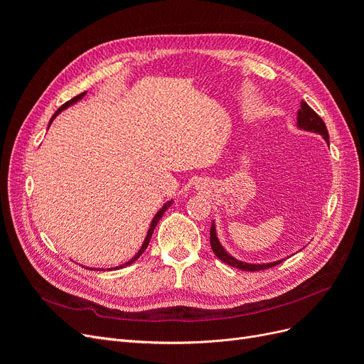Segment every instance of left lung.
Segmentation results:
<instances>
[{
	"instance_id": "left-lung-1",
	"label": "left lung",
	"mask_w": 364,
	"mask_h": 364,
	"mask_svg": "<svg viewBox=\"0 0 364 364\" xmlns=\"http://www.w3.org/2000/svg\"><path fill=\"white\" fill-rule=\"evenodd\" d=\"M297 126H299L304 130L316 132V134H321L326 139L328 144H329L328 130H326V126L323 123V119L318 117L305 102H301V107H299V111H297ZM209 234H211V238H209V243H211V249L215 253V257L220 261L226 262L228 266H230V267H235V269H240V270H243V272H258V270H266V269L274 267V266H277V264L281 262V261H277V262H270V264H247V262H243V261H238V259L232 258L230 255H228L226 250L222 247V245L218 243L214 223L211 226V232H209Z\"/></svg>"
}]
</instances>
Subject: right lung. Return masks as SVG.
I'll return each instance as SVG.
<instances>
[{"label":"right lung","instance_id":"right-lung-1","mask_svg":"<svg viewBox=\"0 0 364 364\" xmlns=\"http://www.w3.org/2000/svg\"><path fill=\"white\" fill-rule=\"evenodd\" d=\"M85 95V92H82V94H79V95H75L74 98H71V100L70 102H67V103H65V105H62L59 109H58V111H56V114H54L53 115V118L54 117H58L62 111H63V109H67L70 105H73V103H75L77 100H80V98ZM53 118H51V121H53ZM51 121H50V123H51ZM170 205H171V202H167V203H165L161 209H159V213L155 215V218H153V222H151V225H150V229H149V232H147V237H146V240H144V245H142V247L139 249V252L136 253V255H135V258H132L129 262H126V264H123V266H119L118 269H121V267H126V266H130V264L132 262H134V261H136L141 255H142V252H144L146 249H147V246H149V243H150V238H151V234H153V230H155V228H156V225H158V222H159V220H161V217L164 215V213L165 211H167V209L170 208Z\"/></svg>","mask_w":364,"mask_h":364}]
</instances>
